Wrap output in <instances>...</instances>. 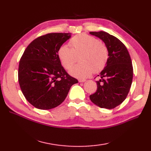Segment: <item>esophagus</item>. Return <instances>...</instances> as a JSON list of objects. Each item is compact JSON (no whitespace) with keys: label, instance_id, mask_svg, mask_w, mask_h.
Here are the masks:
<instances>
[{"label":"esophagus","instance_id":"obj_1","mask_svg":"<svg viewBox=\"0 0 151 151\" xmlns=\"http://www.w3.org/2000/svg\"><path fill=\"white\" fill-rule=\"evenodd\" d=\"M85 81H86L85 79H79V80H78V82H85Z\"/></svg>","mask_w":151,"mask_h":151}]
</instances>
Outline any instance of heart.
<instances>
[{
  "label": "heart",
  "instance_id": "b5f03b06",
  "mask_svg": "<svg viewBox=\"0 0 151 151\" xmlns=\"http://www.w3.org/2000/svg\"><path fill=\"white\" fill-rule=\"evenodd\" d=\"M69 47L61 46L58 56L64 68L69 69L75 63L76 56L81 54V63L73 67L69 73L79 78H85L93 72L102 70L108 60V50L105 45L97 38L87 34H78L69 41Z\"/></svg>",
  "mask_w": 151,
  "mask_h": 151
}]
</instances>
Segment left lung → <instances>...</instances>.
<instances>
[{"instance_id":"8db88e82","label":"left lung","mask_w":151,"mask_h":151,"mask_svg":"<svg viewBox=\"0 0 151 151\" xmlns=\"http://www.w3.org/2000/svg\"><path fill=\"white\" fill-rule=\"evenodd\" d=\"M105 43L108 60L97 81V89L90 100L102 108L113 109L121 104L129 93L133 78L132 61L127 47L121 41L106 32H90Z\"/></svg>"}]
</instances>
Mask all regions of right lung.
I'll use <instances>...</instances> for the list:
<instances>
[{"label": "right lung", "instance_id": "right-lung-1", "mask_svg": "<svg viewBox=\"0 0 151 151\" xmlns=\"http://www.w3.org/2000/svg\"><path fill=\"white\" fill-rule=\"evenodd\" d=\"M70 33H50L28 45L19 62L18 78L30 103L40 110L56 108L65 100L70 87L78 83L68 75L58 56Z\"/></svg>", "mask_w": 151, "mask_h": 151}]
</instances>
